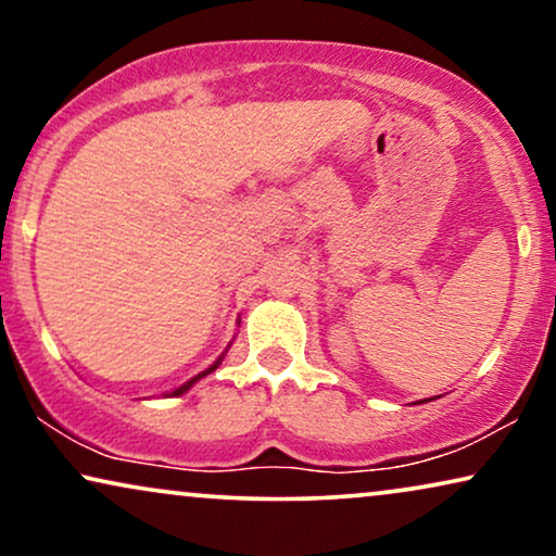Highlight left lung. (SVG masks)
<instances>
[{"mask_svg": "<svg viewBox=\"0 0 556 556\" xmlns=\"http://www.w3.org/2000/svg\"><path fill=\"white\" fill-rule=\"evenodd\" d=\"M430 400H435V397H428V400H420V402H430ZM420 402H417V405H420Z\"/></svg>", "mask_w": 556, "mask_h": 556, "instance_id": "left-lung-1", "label": "left lung"}]
</instances>
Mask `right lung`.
<instances>
[{
    "label": "right lung",
    "mask_w": 556,
    "mask_h": 556,
    "mask_svg": "<svg viewBox=\"0 0 556 556\" xmlns=\"http://www.w3.org/2000/svg\"><path fill=\"white\" fill-rule=\"evenodd\" d=\"M225 354H227V349H225V352H223V354H219V356H217V359H215V364H210V367H207V369H204V371H200V375H194L192 379H187V382H185V384H181V387H177V390L166 392V394H164V397H179V394H185V392H189V390H192V387H194L197 382H200V379H202V377H207V375H212V371H215V369L219 367V364H223V359H225Z\"/></svg>",
    "instance_id": "right-lung-1"
}]
</instances>
